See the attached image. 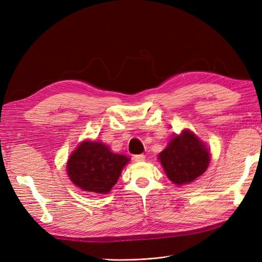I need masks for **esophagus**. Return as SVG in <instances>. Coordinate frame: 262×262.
Masks as SVG:
<instances>
[{"mask_svg":"<svg viewBox=\"0 0 262 262\" xmlns=\"http://www.w3.org/2000/svg\"><path fill=\"white\" fill-rule=\"evenodd\" d=\"M134 159L136 162H143L145 159V155L144 154H138V155H135Z\"/></svg>","mask_w":262,"mask_h":262,"instance_id":"esophagus-1","label":"esophagus"}]
</instances>
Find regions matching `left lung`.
<instances>
[{
    "label": "left lung",
    "mask_w": 262,
    "mask_h": 262,
    "mask_svg": "<svg viewBox=\"0 0 262 262\" xmlns=\"http://www.w3.org/2000/svg\"><path fill=\"white\" fill-rule=\"evenodd\" d=\"M158 159L169 180L177 185L191 183L206 171L210 152L195 134L185 129L170 140Z\"/></svg>",
    "instance_id": "1"
}]
</instances>
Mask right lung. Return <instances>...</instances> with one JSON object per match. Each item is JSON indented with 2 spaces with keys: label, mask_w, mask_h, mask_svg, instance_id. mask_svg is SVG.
Returning <instances> with one entry per match:
<instances>
[{
  "label": "right lung",
  "mask_w": 262,
  "mask_h": 262,
  "mask_svg": "<svg viewBox=\"0 0 262 262\" xmlns=\"http://www.w3.org/2000/svg\"><path fill=\"white\" fill-rule=\"evenodd\" d=\"M128 162V157L112 153L108 145L85 140L68 158L66 170L73 183L80 189L108 194Z\"/></svg>",
  "instance_id": "1"
}]
</instances>
